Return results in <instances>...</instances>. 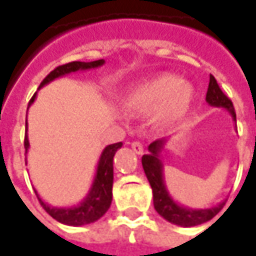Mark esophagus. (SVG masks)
Here are the masks:
<instances>
[{"instance_id":"34e87169","label":"esophagus","mask_w":256,"mask_h":256,"mask_svg":"<svg viewBox=\"0 0 256 256\" xmlns=\"http://www.w3.org/2000/svg\"><path fill=\"white\" fill-rule=\"evenodd\" d=\"M131 148H132V151L135 154H142L144 152V145L140 141H134L132 144H131Z\"/></svg>"}]
</instances>
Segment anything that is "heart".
<instances>
[{"label": "heart", "mask_w": 256, "mask_h": 256, "mask_svg": "<svg viewBox=\"0 0 256 256\" xmlns=\"http://www.w3.org/2000/svg\"><path fill=\"white\" fill-rule=\"evenodd\" d=\"M192 96L194 90L188 82L174 74H160L136 85L126 94L124 101L135 112L156 111L160 121L171 122L188 111Z\"/></svg>", "instance_id": "b5f03b06"}]
</instances>
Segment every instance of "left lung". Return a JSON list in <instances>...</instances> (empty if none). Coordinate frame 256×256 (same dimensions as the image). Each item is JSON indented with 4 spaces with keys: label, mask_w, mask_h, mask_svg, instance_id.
Masks as SVG:
<instances>
[{
    "label": "left lung",
    "mask_w": 256,
    "mask_h": 256,
    "mask_svg": "<svg viewBox=\"0 0 256 256\" xmlns=\"http://www.w3.org/2000/svg\"><path fill=\"white\" fill-rule=\"evenodd\" d=\"M205 100L212 106L225 108L232 115V120L236 122V114L234 110V104L225 94L222 92L214 75L210 76V85H208ZM165 142H166L165 138L154 141L148 146L150 152L145 154L142 156V168L148 181H150V185L152 188L155 211L158 212L164 220H166L171 224H175V225H180V226H195V225H201L204 222L211 221L212 218L224 208L225 202H221L220 205L208 208V210H192V208H186V206L176 204L166 191L162 175V162L160 160V152L164 148Z\"/></svg>",
    "instance_id": "left-lung-1"
}]
</instances>
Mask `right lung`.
<instances>
[{
  "instance_id": "add662e5",
  "label": "right lung",
  "mask_w": 256,
  "mask_h": 256,
  "mask_svg": "<svg viewBox=\"0 0 256 256\" xmlns=\"http://www.w3.org/2000/svg\"><path fill=\"white\" fill-rule=\"evenodd\" d=\"M105 61L104 60H98V61H91V62H81V61H72L65 65H60L55 70H52L50 74L42 80V82L40 85L44 86L48 82L54 81L55 78H60L62 75L71 74L75 71H81V70H90V68H96L101 66ZM34 96L31 98V101L28 104V106L34 102ZM25 128H26V121H25ZM25 154L30 148V142H28V136L25 134L24 140ZM122 146V142L111 144L108 146H105V150L101 154V158L98 161V166H96V174L94 178L92 186L88 192V195L85 196V200L78 206H71V208H55V206H50L48 204H45L40 195L36 194V198L41 204V206L45 211L48 212L54 220H56L61 224L65 225H71V226H81V225H86V224H92V222L98 221L102 216L105 212L108 211V208L111 206V201H112V182H114V155L115 152Z\"/></svg>"
}]
</instances>
